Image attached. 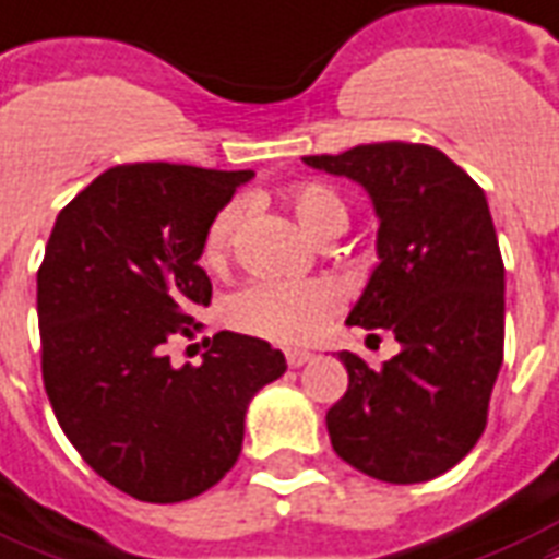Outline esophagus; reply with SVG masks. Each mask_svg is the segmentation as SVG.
Segmentation results:
<instances>
[{
  "instance_id": "34e87169",
  "label": "esophagus",
  "mask_w": 559,
  "mask_h": 559,
  "mask_svg": "<svg viewBox=\"0 0 559 559\" xmlns=\"http://www.w3.org/2000/svg\"><path fill=\"white\" fill-rule=\"evenodd\" d=\"M310 360H313V355H310V352H305V348H289L287 352V364L293 366V369L310 364Z\"/></svg>"
}]
</instances>
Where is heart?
<instances>
[{"label":"heart","instance_id":"1","mask_svg":"<svg viewBox=\"0 0 559 559\" xmlns=\"http://www.w3.org/2000/svg\"><path fill=\"white\" fill-rule=\"evenodd\" d=\"M287 207L296 223L313 237H336L348 223L346 202L325 185H298L287 193ZM246 204L240 199L223 204L204 228L202 258L223 266L240 228ZM340 308V293L328 281H254L234 293L225 305V319L251 336L272 343H308L325 328Z\"/></svg>","mask_w":559,"mask_h":559}]
</instances>
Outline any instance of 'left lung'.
<instances>
[{
    "instance_id": "left-lung-1",
    "label": "left lung",
    "mask_w": 559,
    "mask_h": 559,
    "mask_svg": "<svg viewBox=\"0 0 559 559\" xmlns=\"http://www.w3.org/2000/svg\"><path fill=\"white\" fill-rule=\"evenodd\" d=\"M301 160L372 199L378 266L346 322L386 328L402 346L378 372L340 352L348 390L325 416L331 445L386 484L437 478L480 440L504 360V263L487 195L421 143Z\"/></svg>"
}]
</instances>
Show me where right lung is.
Returning <instances> with one entry per match:
<instances>
[{"label": "right lung", "instance_id": "add662e5", "mask_svg": "<svg viewBox=\"0 0 559 559\" xmlns=\"http://www.w3.org/2000/svg\"><path fill=\"white\" fill-rule=\"evenodd\" d=\"M251 169L128 164L55 219L37 272L43 383L84 463L138 501L202 496L237 463L249 402L287 372L278 348L219 331L202 366L164 343L211 305L199 266L213 213Z\"/></svg>", "mask_w": 559, "mask_h": 559}]
</instances>
